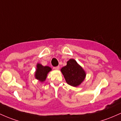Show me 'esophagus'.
<instances>
[{"label":"esophagus","mask_w":121,"mask_h":121,"mask_svg":"<svg viewBox=\"0 0 121 121\" xmlns=\"http://www.w3.org/2000/svg\"><path fill=\"white\" fill-rule=\"evenodd\" d=\"M54 69H55V70H59V66H56V67H54Z\"/></svg>","instance_id":"obj_1"}]
</instances>
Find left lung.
Segmentation results:
<instances>
[{
	"mask_svg": "<svg viewBox=\"0 0 121 121\" xmlns=\"http://www.w3.org/2000/svg\"><path fill=\"white\" fill-rule=\"evenodd\" d=\"M66 82L72 86L79 85L85 79L86 73L74 59L67 61V65L61 69Z\"/></svg>",
	"mask_w": 121,
	"mask_h": 121,
	"instance_id": "obj_1",
	"label": "left lung"
}]
</instances>
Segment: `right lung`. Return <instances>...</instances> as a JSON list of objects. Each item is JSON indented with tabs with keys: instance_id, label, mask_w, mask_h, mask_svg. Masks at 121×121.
Masks as SVG:
<instances>
[{
	"instance_id": "1",
	"label": "right lung",
	"mask_w": 121,
	"mask_h": 121,
	"mask_svg": "<svg viewBox=\"0 0 121 121\" xmlns=\"http://www.w3.org/2000/svg\"><path fill=\"white\" fill-rule=\"evenodd\" d=\"M37 69L35 73V78L41 82H43L46 79L47 75L51 69L48 66H43L40 64L37 65Z\"/></svg>"
}]
</instances>
